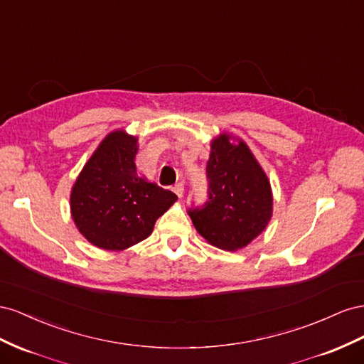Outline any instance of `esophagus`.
I'll return each instance as SVG.
<instances>
[{"label": "esophagus", "instance_id": "34e87169", "mask_svg": "<svg viewBox=\"0 0 364 364\" xmlns=\"http://www.w3.org/2000/svg\"><path fill=\"white\" fill-rule=\"evenodd\" d=\"M172 191L176 193V196H178V198H181L183 192H184V184L183 183H176L173 188H172Z\"/></svg>", "mask_w": 364, "mask_h": 364}]
</instances>
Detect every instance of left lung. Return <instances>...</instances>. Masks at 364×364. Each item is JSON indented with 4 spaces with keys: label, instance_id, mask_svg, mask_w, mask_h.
<instances>
[{
    "label": "left lung",
    "instance_id": "1",
    "mask_svg": "<svg viewBox=\"0 0 364 364\" xmlns=\"http://www.w3.org/2000/svg\"><path fill=\"white\" fill-rule=\"evenodd\" d=\"M207 178L209 201L189 210L196 232L221 250H241L273 216L268 176L242 139L221 132L210 141Z\"/></svg>",
    "mask_w": 364,
    "mask_h": 364
}]
</instances>
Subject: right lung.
<instances>
[{"instance_id":"add662e5","label":"right lung","mask_w":364,"mask_h":364,"mask_svg":"<svg viewBox=\"0 0 364 364\" xmlns=\"http://www.w3.org/2000/svg\"><path fill=\"white\" fill-rule=\"evenodd\" d=\"M137 151L136 136L124 129L109 132L71 188L73 221L102 250L122 252L146 240L155 221L178 200L137 172Z\"/></svg>"}]
</instances>
